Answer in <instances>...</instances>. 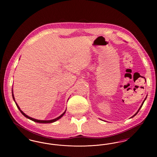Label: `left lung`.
<instances>
[{
	"label": "left lung",
	"instance_id": "left-lung-1",
	"mask_svg": "<svg viewBox=\"0 0 157 157\" xmlns=\"http://www.w3.org/2000/svg\"><path fill=\"white\" fill-rule=\"evenodd\" d=\"M144 101H145V100H144V102H142V105H141V106H140V109H138V111H137V112H136V113H135V114L134 115H133V116H132V117H134V116H135V115H136V114H137V113H138V112H139V111H140V109H141V107H142V105H143V104H144Z\"/></svg>",
	"mask_w": 157,
	"mask_h": 157
}]
</instances>
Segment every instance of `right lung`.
I'll use <instances>...</instances> for the list:
<instances>
[{
    "mask_svg": "<svg viewBox=\"0 0 157 157\" xmlns=\"http://www.w3.org/2000/svg\"><path fill=\"white\" fill-rule=\"evenodd\" d=\"M12 96H13V99H14V101H15V98H14V96H13V94L12 93ZM16 106H17V108L19 109V111H21V112L22 113L23 115H24L26 118H28V119H29V120H32V121H34V122H38V123H44V124H47V123H52V122H55L56 121H57V120H59L60 119L64 114H65V111L63 112L61 115H60L59 117H58V118H55V119H54V120H48V121H43V120H35V119H33V118H30L29 117V116H28L27 115H26L25 113H23V112L21 110V109H20V108H19V106L17 105V104L16 103Z\"/></svg>",
    "mask_w": 157,
    "mask_h": 157,
    "instance_id": "1",
    "label": "right lung"
}]
</instances>
